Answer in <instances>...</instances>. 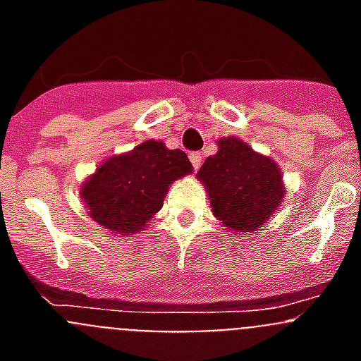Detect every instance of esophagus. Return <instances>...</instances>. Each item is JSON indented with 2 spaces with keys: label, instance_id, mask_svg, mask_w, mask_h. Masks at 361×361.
Returning a JSON list of instances; mask_svg holds the SVG:
<instances>
[{
  "label": "esophagus",
  "instance_id": "esophagus-1",
  "mask_svg": "<svg viewBox=\"0 0 361 361\" xmlns=\"http://www.w3.org/2000/svg\"><path fill=\"white\" fill-rule=\"evenodd\" d=\"M190 161H191V164H193V168H195V170H199L200 164H202V153L200 152L190 153Z\"/></svg>",
  "mask_w": 361,
  "mask_h": 361
}]
</instances>
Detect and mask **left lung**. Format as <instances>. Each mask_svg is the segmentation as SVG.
I'll use <instances>...</instances> for the list:
<instances>
[{"mask_svg": "<svg viewBox=\"0 0 361 361\" xmlns=\"http://www.w3.org/2000/svg\"><path fill=\"white\" fill-rule=\"evenodd\" d=\"M212 202L213 215L233 231H257L283 199L280 168L237 137L219 141V152L197 173Z\"/></svg>", "mask_w": 361, "mask_h": 361, "instance_id": "left-lung-1", "label": "left lung"}]
</instances>
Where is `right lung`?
Returning a JSON list of instances; mask_svg holds the SVG:
<instances>
[{"instance_id": "right-lung-1", "label": "right lung", "mask_w": 361, "mask_h": 361, "mask_svg": "<svg viewBox=\"0 0 361 361\" xmlns=\"http://www.w3.org/2000/svg\"><path fill=\"white\" fill-rule=\"evenodd\" d=\"M188 173L191 164L183 149L149 139L106 159L82 183L81 199L95 224L116 235H133L162 208L170 184Z\"/></svg>"}]
</instances>
